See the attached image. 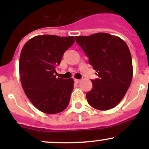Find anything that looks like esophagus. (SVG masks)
Here are the masks:
<instances>
[{"mask_svg":"<svg viewBox=\"0 0 149 149\" xmlns=\"http://www.w3.org/2000/svg\"><path fill=\"white\" fill-rule=\"evenodd\" d=\"M74 81H75V83H79L80 82V79H76V78H75V79H74Z\"/></svg>","mask_w":149,"mask_h":149,"instance_id":"1","label":"esophagus"}]
</instances>
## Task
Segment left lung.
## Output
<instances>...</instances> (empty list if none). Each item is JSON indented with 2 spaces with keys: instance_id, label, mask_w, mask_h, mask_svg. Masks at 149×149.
<instances>
[{
  "instance_id": "obj_1",
  "label": "left lung",
  "mask_w": 149,
  "mask_h": 149,
  "mask_svg": "<svg viewBox=\"0 0 149 149\" xmlns=\"http://www.w3.org/2000/svg\"><path fill=\"white\" fill-rule=\"evenodd\" d=\"M76 40L99 77L91 80L92 89L86 94L89 104L98 110L113 109L123 100L132 79L129 47L119 37L107 33L76 36Z\"/></svg>"
}]
</instances>
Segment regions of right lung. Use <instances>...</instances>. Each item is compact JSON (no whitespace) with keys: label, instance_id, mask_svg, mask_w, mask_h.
I'll return each mask as SVG.
<instances>
[{"label":"right lung","instance_id":"add662e5","mask_svg":"<svg viewBox=\"0 0 149 149\" xmlns=\"http://www.w3.org/2000/svg\"><path fill=\"white\" fill-rule=\"evenodd\" d=\"M75 41L73 36H36L24 45L19 57V75L26 95L36 108L48 114L68 107L73 89V78H56L55 67Z\"/></svg>","mask_w":149,"mask_h":149}]
</instances>
